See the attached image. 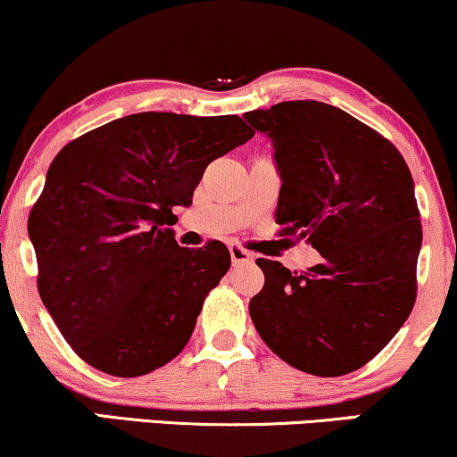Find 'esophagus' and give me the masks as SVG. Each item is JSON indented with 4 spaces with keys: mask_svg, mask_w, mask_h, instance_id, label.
Masks as SVG:
<instances>
[{
    "mask_svg": "<svg viewBox=\"0 0 457 457\" xmlns=\"http://www.w3.org/2000/svg\"><path fill=\"white\" fill-rule=\"evenodd\" d=\"M229 255H232V263H234V265L253 262L251 253H248L246 248H242L240 245H236V242H232V245H229Z\"/></svg>",
    "mask_w": 457,
    "mask_h": 457,
    "instance_id": "1",
    "label": "esophagus"
}]
</instances>
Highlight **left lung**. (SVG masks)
Here are the masks:
<instances>
[{
    "instance_id": "left-lung-1",
    "label": "left lung",
    "mask_w": 457,
    "mask_h": 457,
    "mask_svg": "<svg viewBox=\"0 0 457 457\" xmlns=\"http://www.w3.org/2000/svg\"><path fill=\"white\" fill-rule=\"evenodd\" d=\"M274 143L280 236L322 262L291 271L257 259L263 288L248 303L268 348L299 371L337 378L367 365L411 314L421 221L401 152L378 130L320 101L245 113Z\"/></svg>"
}]
</instances>
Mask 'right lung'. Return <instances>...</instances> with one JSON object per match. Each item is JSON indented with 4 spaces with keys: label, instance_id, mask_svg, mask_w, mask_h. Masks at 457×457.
<instances>
[{
    "label": "right lung",
    "instance_id": "add662e5",
    "mask_svg": "<svg viewBox=\"0 0 457 457\" xmlns=\"http://www.w3.org/2000/svg\"><path fill=\"white\" fill-rule=\"evenodd\" d=\"M255 135L238 115L145 112L69 141L29 212L39 297L75 354L115 378L170 362L228 274V246H179L172 209L189 206L212 160Z\"/></svg>",
    "mask_w": 457,
    "mask_h": 457
}]
</instances>
